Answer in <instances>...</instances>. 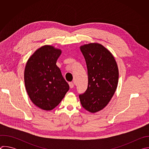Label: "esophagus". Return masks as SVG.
Returning <instances> with one entry per match:
<instances>
[{"label": "esophagus", "instance_id": "1", "mask_svg": "<svg viewBox=\"0 0 149 149\" xmlns=\"http://www.w3.org/2000/svg\"><path fill=\"white\" fill-rule=\"evenodd\" d=\"M69 86H70V87L71 88H72L74 87V84L72 82H69Z\"/></svg>", "mask_w": 149, "mask_h": 149}]
</instances>
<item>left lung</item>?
Returning a JSON list of instances; mask_svg holds the SVG:
<instances>
[{"instance_id":"8db88e82","label":"left lung","mask_w":149,"mask_h":149,"mask_svg":"<svg viewBox=\"0 0 149 149\" xmlns=\"http://www.w3.org/2000/svg\"><path fill=\"white\" fill-rule=\"evenodd\" d=\"M88 71V87L79 95L82 107L94 113L102 110L117 87L118 70L112 54L104 46L91 43L80 47Z\"/></svg>"}]
</instances>
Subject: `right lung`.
<instances>
[{
    "label": "right lung",
    "mask_w": 149,
    "mask_h": 149,
    "mask_svg": "<svg viewBox=\"0 0 149 149\" xmlns=\"http://www.w3.org/2000/svg\"><path fill=\"white\" fill-rule=\"evenodd\" d=\"M61 51L45 45L37 49L27 61L25 85L32 102L39 108L52 110L70 89L56 63Z\"/></svg>",
    "instance_id": "add662e5"
}]
</instances>
